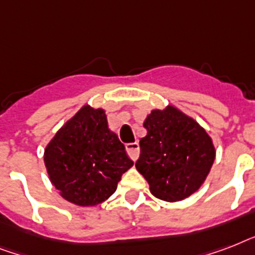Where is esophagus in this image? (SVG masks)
Instances as JSON below:
<instances>
[{"label": "esophagus", "instance_id": "34e87169", "mask_svg": "<svg viewBox=\"0 0 255 255\" xmlns=\"http://www.w3.org/2000/svg\"><path fill=\"white\" fill-rule=\"evenodd\" d=\"M126 149H127L128 156H129V157H131L133 161H136V160H137V157H139V153H140L139 143L126 144Z\"/></svg>", "mask_w": 255, "mask_h": 255}]
</instances>
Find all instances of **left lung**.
Returning <instances> with one entry per match:
<instances>
[{"mask_svg":"<svg viewBox=\"0 0 255 255\" xmlns=\"http://www.w3.org/2000/svg\"><path fill=\"white\" fill-rule=\"evenodd\" d=\"M143 126L147 136L140 140L135 167L149 184L151 193L176 202L197 192L216 159L208 132L172 104L152 110Z\"/></svg>","mask_w":255,"mask_h":255,"instance_id":"1","label":"left lung"}]
</instances>
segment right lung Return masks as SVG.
I'll return each mask as SVG.
<instances>
[{
    "label": "right lung",
    "mask_w": 255,
    "mask_h": 255,
    "mask_svg": "<svg viewBox=\"0 0 255 255\" xmlns=\"http://www.w3.org/2000/svg\"><path fill=\"white\" fill-rule=\"evenodd\" d=\"M45 167L66 201L95 206L114 194L122 174L133 165L108 127L103 108L85 104L46 145Z\"/></svg>",
    "instance_id": "add662e5"
}]
</instances>
